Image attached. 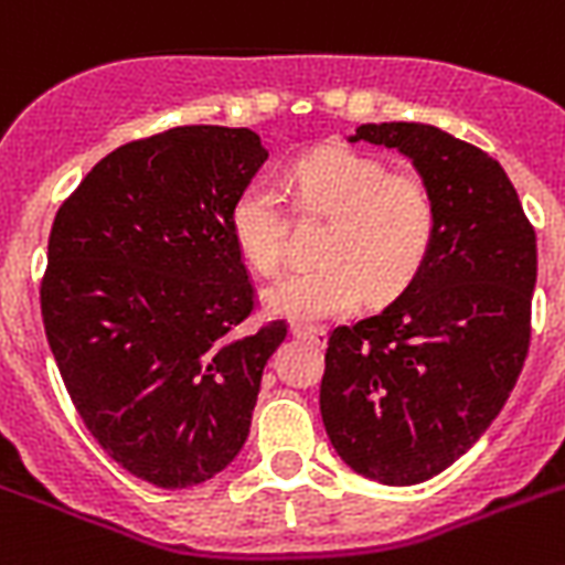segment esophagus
<instances>
[{
  "instance_id": "esophagus-1",
  "label": "esophagus",
  "mask_w": 565,
  "mask_h": 565,
  "mask_svg": "<svg viewBox=\"0 0 565 565\" xmlns=\"http://www.w3.org/2000/svg\"><path fill=\"white\" fill-rule=\"evenodd\" d=\"M290 333H292V337H298V339H307V342H313V345H324V342H328V330L316 328V324L292 322Z\"/></svg>"
}]
</instances>
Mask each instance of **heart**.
Here are the masks:
<instances>
[{
    "label": "heart",
    "mask_w": 565,
    "mask_h": 565,
    "mask_svg": "<svg viewBox=\"0 0 565 565\" xmlns=\"http://www.w3.org/2000/svg\"><path fill=\"white\" fill-rule=\"evenodd\" d=\"M284 185L301 211L328 214L316 258L264 292L273 316L328 322L354 313L362 298L397 296L424 269L435 241V203L424 179L388 171L374 156L322 148L292 164ZM228 232L255 273H278L284 260L281 196L264 182L237 194Z\"/></svg>",
    "instance_id": "b5f03b06"
}]
</instances>
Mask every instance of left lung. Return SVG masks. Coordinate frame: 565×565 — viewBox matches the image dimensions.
<instances>
[{"instance_id": "left-lung-1", "label": "left lung", "mask_w": 565, "mask_h": 565, "mask_svg": "<svg viewBox=\"0 0 565 565\" xmlns=\"http://www.w3.org/2000/svg\"><path fill=\"white\" fill-rule=\"evenodd\" d=\"M348 141L409 156L435 241L392 305L330 333L319 406L354 473L420 484L479 441L520 377L536 237L502 164L433 124H360Z\"/></svg>"}]
</instances>
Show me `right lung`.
<instances>
[{
    "label": "right lung",
    "instance_id": "obj_1",
    "mask_svg": "<svg viewBox=\"0 0 565 565\" xmlns=\"http://www.w3.org/2000/svg\"><path fill=\"white\" fill-rule=\"evenodd\" d=\"M267 156L246 127H173L104 156L54 217L40 307L60 377L92 438L156 488L235 461L287 337L241 330L252 284L228 232Z\"/></svg>",
    "mask_w": 565,
    "mask_h": 565
}]
</instances>
